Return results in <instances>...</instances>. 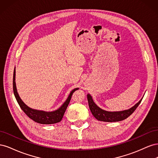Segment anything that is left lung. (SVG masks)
Masks as SVG:
<instances>
[{"label": "left lung", "instance_id": "left-lung-1", "mask_svg": "<svg viewBox=\"0 0 158 158\" xmlns=\"http://www.w3.org/2000/svg\"><path fill=\"white\" fill-rule=\"evenodd\" d=\"M87 98L89 109L94 117L98 119V121L103 122H117L123 121L124 119H126L135 111L136 109L141 103L142 99H140L135 106H134L132 107L128 110H125V111H123L111 112L105 111V110H103L101 108H99L98 106H97L94 102L92 98L89 94L87 95Z\"/></svg>", "mask_w": 158, "mask_h": 158}]
</instances>
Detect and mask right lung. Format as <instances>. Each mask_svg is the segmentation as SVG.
<instances>
[{
  "instance_id": "obj_1",
  "label": "right lung",
  "mask_w": 158,
  "mask_h": 158,
  "mask_svg": "<svg viewBox=\"0 0 158 158\" xmlns=\"http://www.w3.org/2000/svg\"><path fill=\"white\" fill-rule=\"evenodd\" d=\"M15 69L14 71L13 75V91L14 94L15 95V98L17 100V102L20 106V108L22 109V111L24 112L27 117H29L33 121L37 122L40 124H44V125H50V124H55L56 123L60 122L62 118L63 117L66 108H67L69 102L71 99V97L73 95V94L77 90L78 88H75L73 90H72L70 95L66 102L62 105V106L55 111L52 112H45L42 111H37V110L32 109L27 107L26 105L23 103L20 96L17 92L16 83H15Z\"/></svg>"
}]
</instances>
